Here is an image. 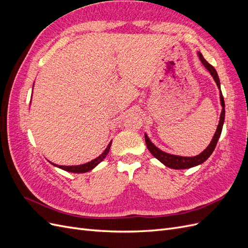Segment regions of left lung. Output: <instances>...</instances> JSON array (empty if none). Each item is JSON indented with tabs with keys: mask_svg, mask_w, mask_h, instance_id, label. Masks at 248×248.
<instances>
[{
	"mask_svg": "<svg viewBox=\"0 0 248 248\" xmlns=\"http://www.w3.org/2000/svg\"><path fill=\"white\" fill-rule=\"evenodd\" d=\"M199 57H200V60L202 61V65H204L206 68L208 69V71L211 73V76L213 77L217 87H218L219 90H220L219 78H218V74H217L216 70L214 69V67L206 61L201 52H199ZM219 92H220V102H221V107H222L220 119H219V124H218V126H217L216 132L214 134V137H213L211 142H210V145L204 150V151H202L201 154H199L198 156H194V157H182V156L171 155V154L163 152L157 147H155L152 144V141L150 140L149 138L147 137V134H145L146 145L149 149V151L151 152V154L155 157V158L158 159L160 162H162L164 166H167L168 168L175 169V170H184V169H189V168H192V167H196V166H199V164L202 163L204 161H206L209 158L210 155L213 153L217 141H218V139H219L220 134H221L222 126H223V122H224V115H226V110H224L223 96H222L221 91H219Z\"/></svg>",
	"mask_w": 248,
	"mask_h": 248,
	"instance_id": "8db88e82",
	"label": "left lung"
}]
</instances>
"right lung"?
<instances>
[{
  "label": "right lung",
  "instance_id": "add662e5",
  "mask_svg": "<svg viewBox=\"0 0 248 248\" xmlns=\"http://www.w3.org/2000/svg\"><path fill=\"white\" fill-rule=\"evenodd\" d=\"M110 145H111V141L109 142L108 146L107 147V149L104 150V152L100 156H98V157H97V158L93 159L92 161H90L88 163L80 164V166H70V167L57 166V164H54V163H52V164H54V166H56V167H58V168H60V169L64 170H67V171H71V172H87L89 170H93L97 166V164L100 163L104 158H106L108 151H109V149H110Z\"/></svg>",
  "mask_w": 248,
  "mask_h": 248
}]
</instances>
